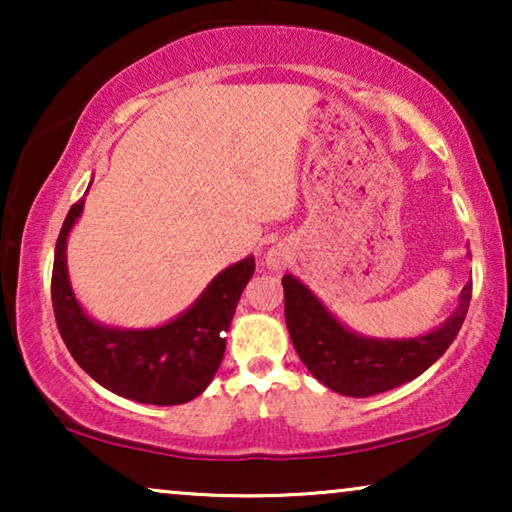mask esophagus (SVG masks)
<instances>
[{"label":"esophagus","instance_id":"obj_1","mask_svg":"<svg viewBox=\"0 0 512 512\" xmlns=\"http://www.w3.org/2000/svg\"><path fill=\"white\" fill-rule=\"evenodd\" d=\"M265 263H268V268H272V270H282L284 265H286V258H284L282 251L272 249L270 254H268V258H265Z\"/></svg>","mask_w":512,"mask_h":512}]
</instances>
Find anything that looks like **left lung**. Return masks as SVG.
<instances>
[{
	"label": "left lung",
	"mask_w": 512,
	"mask_h": 512,
	"mask_svg": "<svg viewBox=\"0 0 512 512\" xmlns=\"http://www.w3.org/2000/svg\"><path fill=\"white\" fill-rule=\"evenodd\" d=\"M282 284L286 328L300 361L335 394L354 398L401 387L431 368L457 338L473 291V282H468L459 293L457 310L431 333L401 340L354 333L298 277L284 275Z\"/></svg>",
	"instance_id": "left-lung-1"
}]
</instances>
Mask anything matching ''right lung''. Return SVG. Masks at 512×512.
<instances>
[{"mask_svg":"<svg viewBox=\"0 0 512 512\" xmlns=\"http://www.w3.org/2000/svg\"><path fill=\"white\" fill-rule=\"evenodd\" d=\"M83 212L69 209L55 244L51 298L60 335L74 361L104 389L146 405L193 401L214 380L226 352V331L244 286L254 277V256L221 270L198 300L163 326L118 328L88 317L67 272V237Z\"/></svg>","mask_w":512,"mask_h":512,"instance_id":"1","label":"right lung"}]
</instances>
